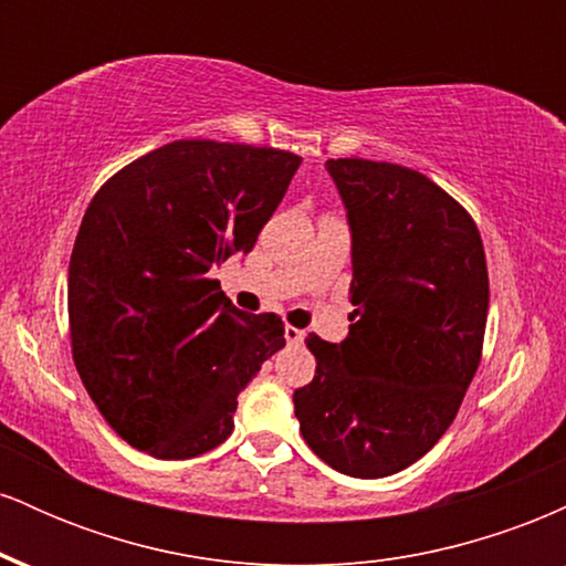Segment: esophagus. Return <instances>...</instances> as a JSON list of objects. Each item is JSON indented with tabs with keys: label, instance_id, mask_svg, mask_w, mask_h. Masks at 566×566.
<instances>
[{
	"label": "esophagus",
	"instance_id": "obj_1",
	"mask_svg": "<svg viewBox=\"0 0 566 566\" xmlns=\"http://www.w3.org/2000/svg\"><path fill=\"white\" fill-rule=\"evenodd\" d=\"M284 337H287V343H290V346H301V343H303V337H305V333H303V329H297V327H290V324H287V327H284Z\"/></svg>",
	"mask_w": 566,
	"mask_h": 566
}]
</instances>
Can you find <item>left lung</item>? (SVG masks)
Wrapping results in <instances>:
<instances>
[{"label":"left lung","mask_w":566,"mask_h":566,"mask_svg":"<svg viewBox=\"0 0 566 566\" xmlns=\"http://www.w3.org/2000/svg\"><path fill=\"white\" fill-rule=\"evenodd\" d=\"M350 229L346 340L305 337L316 375L297 388L301 433L327 465L382 479L420 460L458 415L490 308L482 237L426 175L327 159Z\"/></svg>","instance_id":"8db88e82"}]
</instances>
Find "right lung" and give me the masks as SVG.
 <instances>
[{"instance_id":"right-lung-1","label":"right lung","mask_w":566,"mask_h":566,"mask_svg":"<svg viewBox=\"0 0 566 566\" xmlns=\"http://www.w3.org/2000/svg\"><path fill=\"white\" fill-rule=\"evenodd\" d=\"M301 157L175 140L108 180L69 263L71 350L106 423L135 450L186 460L233 431L237 396L284 346L276 314H244L212 279L250 252Z\"/></svg>"}]
</instances>
